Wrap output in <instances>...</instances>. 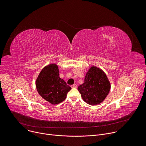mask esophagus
Returning <instances> with one entry per match:
<instances>
[{"label": "esophagus", "mask_w": 146, "mask_h": 146, "mask_svg": "<svg viewBox=\"0 0 146 146\" xmlns=\"http://www.w3.org/2000/svg\"><path fill=\"white\" fill-rule=\"evenodd\" d=\"M71 87H72V88H76L77 87V85L76 84H73V85H72V86H71Z\"/></svg>", "instance_id": "obj_1"}]
</instances>
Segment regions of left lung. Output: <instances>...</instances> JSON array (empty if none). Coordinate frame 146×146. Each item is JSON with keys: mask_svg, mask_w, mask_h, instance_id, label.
Listing matches in <instances>:
<instances>
[{"mask_svg": "<svg viewBox=\"0 0 146 146\" xmlns=\"http://www.w3.org/2000/svg\"><path fill=\"white\" fill-rule=\"evenodd\" d=\"M110 88V82L105 72L96 66H92L86 73L84 82L78 86V90L83 100L94 106L105 100Z\"/></svg>", "mask_w": 146, "mask_h": 146, "instance_id": "1", "label": "left lung"}]
</instances>
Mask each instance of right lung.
<instances>
[{
  "label": "right lung",
  "mask_w": 146,
  "mask_h": 146,
  "mask_svg": "<svg viewBox=\"0 0 146 146\" xmlns=\"http://www.w3.org/2000/svg\"><path fill=\"white\" fill-rule=\"evenodd\" d=\"M36 87L39 95L52 105L63 102L71 87L59 77L58 66L50 64L45 66L38 74Z\"/></svg>",
  "instance_id": "right-lung-1"
}]
</instances>
